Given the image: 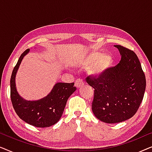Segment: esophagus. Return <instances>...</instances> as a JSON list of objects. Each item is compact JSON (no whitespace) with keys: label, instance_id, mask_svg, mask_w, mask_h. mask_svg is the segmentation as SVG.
Masks as SVG:
<instances>
[{"label":"esophagus","instance_id":"34e87169","mask_svg":"<svg viewBox=\"0 0 152 152\" xmlns=\"http://www.w3.org/2000/svg\"><path fill=\"white\" fill-rule=\"evenodd\" d=\"M75 86L77 88H80L82 86H84V82H83L81 80H79L78 79V80H77L75 81Z\"/></svg>","mask_w":152,"mask_h":152}]
</instances>
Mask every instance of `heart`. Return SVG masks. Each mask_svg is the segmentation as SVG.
Instances as JSON below:
<instances>
[{
  "mask_svg": "<svg viewBox=\"0 0 152 152\" xmlns=\"http://www.w3.org/2000/svg\"><path fill=\"white\" fill-rule=\"evenodd\" d=\"M111 56L109 55H102V53L100 52H93L76 61V64L80 67L90 66L88 73L94 77L102 75L111 66Z\"/></svg>",
  "mask_w": 152,
  "mask_h": 152,
  "instance_id": "1",
  "label": "heart"
}]
</instances>
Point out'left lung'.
Masks as SVG:
<instances>
[{
	"label": "left lung",
	"instance_id": "8db88e82",
	"mask_svg": "<svg viewBox=\"0 0 152 152\" xmlns=\"http://www.w3.org/2000/svg\"><path fill=\"white\" fill-rule=\"evenodd\" d=\"M121 60L99 77L88 76V85L94 88L92 111L106 123H118L132 118L144 97L146 79L140 62L134 51L120 45Z\"/></svg>",
	"mask_w": 152,
	"mask_h": 152
}]
</instances>
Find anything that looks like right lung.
<instances>
[{
  "label": "right lung",
  "instance_id": "add662e5",
  "mask_svg": "<svg viewBox=\"0 0 152 152\" xmlns=\"http://www.w3.org/2000/svg\"><path fill=\"white\" fill-rule=\"evenodd\" d=\"M27 49L21 54L12 71L10 79V96L12 105L20 119L37 127H49L61 118L69 97L76 91L73 83L55 84L47 96L36 101H28L18 94L16 88L15 77L23 59L29 53Z\"/></svg>",
  "mask_w": 152,
  "mask_h": 152
}]
</instances>
